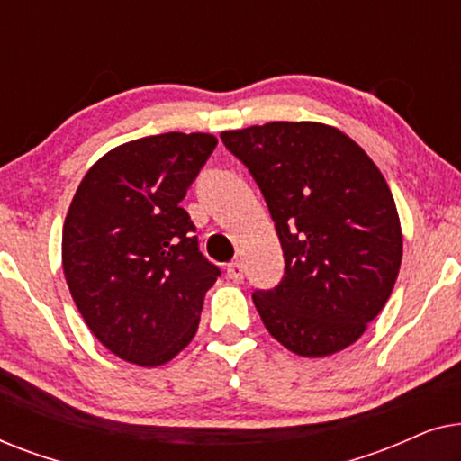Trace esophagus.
Wrapping results in <instances>:
<instances>
[{
	"label": "esophagus",
	"mask_w": 461,
	"mask_h": 461,
	"mask_svg": "<svg viewBox=\"0 0 461 461\" xmlns=\"http://www.w3.org/2000/svg\"><path fill=\"white\" fill-rule=\"evenodd\" d=\"M226 275H229V279L239 283L243 279V264L241 262H230L229 268H226Z\"/></svg>",
	"instance_id": "esophagus-1"
}]
</instances>
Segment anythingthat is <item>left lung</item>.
Returning <instances> with one entry per match:
<instances>
[{"label":"left lung","instance_id":"1","mask_svg":"<svg viewBox=\"0 0 461 461\" xmlns=\"http://www.w3.org/2000/svg\"><path fill=\"white\" fill-rule=\"evenodd\" d=\"M275 220L285 275L254 304L300 357L355 344L393 294L402 258L393 193L369 155L331 125L273 122L220 134Z\"/></svg>","mask_w":461,"mask_h":461}]
</instances>
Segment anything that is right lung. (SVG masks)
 I'll list each match as a JSON object with an SVG mask.
<instances>
[{"label":"right lung","instance_id":"1","mask_svg":"<svg viewBox=\"0 0 461 461\" xmlns=\"http://www.w3.org/2000/svg\"><path fill=\"white\" fill-rule=\"evenodd\" d=\"M212 134L147 136L87 169L62 226L75 304L113 355L157 367L186 348L220 268L180 201L216 149Z\"/></svg>","mask_w":461,"mask_h":461}]
</instances>
